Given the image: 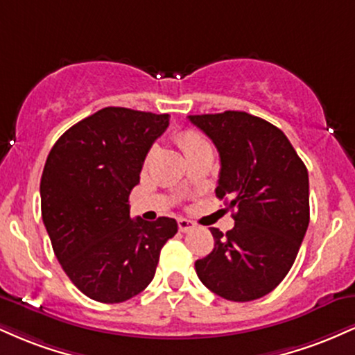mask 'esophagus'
Here are the masks:
<instances>
[{
    "label": "esophagus",
    "instance_id": "obj_1",
    "mask_svg": "<svg viewBox=\"0 0 355 355\" xmlns=\"http://www.w3.org/2000/svg\"><path fill=\"white\" fill-rule=\"evenodd\" d=\"M195 229V223L189 218H178V230L180 232H190Z\"/></svg>",
    "mask_w": 355,
    "mask_h": 355
}]
</instances>
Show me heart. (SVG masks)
<instances>
[{
    "label": "heart",
    "mask_w": 355,
    "mask_h": 355,
    "mask_svg": "<svg viewBox=\"0 0 355 355\" xmlns=\"http://www.w3.org/2000/svg\"><path fill=\"white\" fill-rule=\"evenodd\" d=\"M177 144L182 146V150L185 152V155L193 152V150L200 148V146L209 145L205 140H203L202 135H198V133L193 132V130H185V132L178 133Z\"/></svg>",
    "instance_id": "b5f03b06"
}]
</instances>
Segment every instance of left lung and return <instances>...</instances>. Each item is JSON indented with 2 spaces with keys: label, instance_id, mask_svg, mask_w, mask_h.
<instances>
[{
  "label": "left lung",
  "instance_id": "8db88e82",
  "mask_svg": "<svg viewBox=\"0 0 355 355\" xmlns=\"http://www.w3.org/2000/svg\"><path fill=\"white\" fill-rule=\"evenodd\" d=\"M220 155L218 198L230 197L235 227L210 229L215 247L195 262L198 279L234 302L267 295L284 280L309 227V173L288 138L245 112L190 115Z\"/></svg>",
  "mask_w": 355,
  "mask_h": 355
}]
</instances>
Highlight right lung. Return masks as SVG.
Here are the masks:
<instances>
[{
	"mask_svg": "<svg viewBox=\"0 0 355 355\" xmlns=\"http://www.w3.org/2000/svg\"><path fill=\"white\" fill-rule=\"evenodd\" d=\"M170 116L107 107L53 145L40 195L42 217L64 274L89 299L118 304L152 282L177 220L130 218V191Z\"/></svg>",
	"mask_w": 355,
	"mask_h": 355,
	"instance_id": "obj_1",
	"label": "right lung"
}]
</instances>
